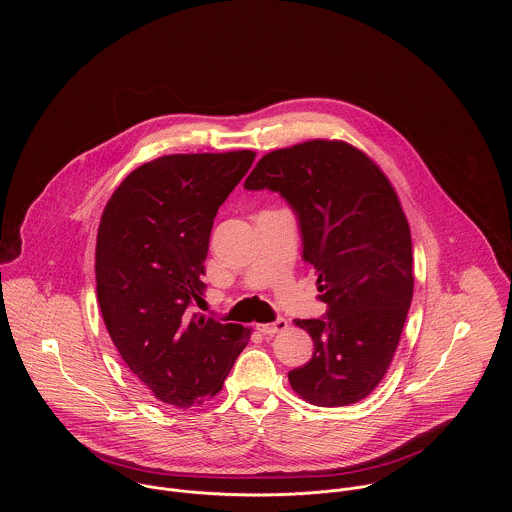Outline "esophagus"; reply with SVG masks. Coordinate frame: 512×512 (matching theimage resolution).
Wrapping results in <instances>:
<instances>
[{
    "label": "esophagus",
    "instance_id": "esophagus-1",
    "mask_svg": "<svg viewBox=\"0 0 512 512\" xmlns=\"http://www.w3.org/2000/svg\"><path fill=\"white\" fill-rule=\"evenodd\" d=\"M286 329H288V321H286L284 317L276 319L274 323H260V325H258V331H260L262 335H276V333L286 331Z\"/></svg>",
    "mask_w": 512,
    "mask_h": 512
}]
</instances>
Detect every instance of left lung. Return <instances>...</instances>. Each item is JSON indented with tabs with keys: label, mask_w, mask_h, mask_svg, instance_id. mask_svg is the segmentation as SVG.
I'll list each match as a JSON object with an SVG mask.
<instances>
[{
	"label": "left lung",
	"mask_w": 512,
	"mask_h": 512,
	"mask_svg": "<svg viewBox=\"0 0 512 512\" xmlns=\"http://www.w3.org/2000/svg\"><path fill=\"white\" fill-rule=\"evenodd\" d=\"M244 187L290 203L327 303L325 317L293 321L313 339L311 361L288 374L293 390L323 408L363 400L392 363L414 293L412 236L394 187L339 140L270 151Z\"/></svg>",
	"instance_id": "obj_1"
}]
</instances>
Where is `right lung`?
<instances>
[{
    "label": "right lung",
    "mask_w": 512,
    "mask_h": 512,
    "mask_svg": "<svg viewBox=\"0 0 512 512\" xmlns=\"http://www.w3.org/2000/svg\"><path fill=\"white\" fill-rule=\"evenodd\" d=\"M250 149L163 155L134 169L104 207L96 295L132 374L163 404L191 408L222 388L250 329L193 313L219 207L254 161Z\"/></svg>",
    "instance_id": "add662e5"
}]
</instances>
